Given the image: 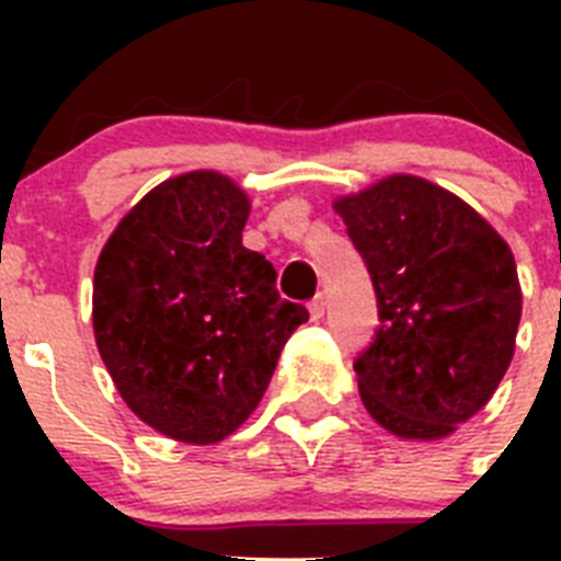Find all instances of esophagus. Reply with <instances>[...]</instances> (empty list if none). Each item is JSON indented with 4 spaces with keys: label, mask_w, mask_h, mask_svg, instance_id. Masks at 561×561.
Returning <instances> with one entry per match:
<instances>
[{
    "label": "esophagus",
    "mask_w": 561,
    "mask_h": 561,
    "mask_svg": "<svg viewBox=\"0 0 561 561\" xmlns=\"http://www.w3.org/2000/svg\"><path fill=\"white\" fill-rule=\"evenodd\" d=\"M309 314H311V320H320V317L325 314V297L323 295H317L314 300H311Z\"/></svg>",
    "instance_id": "34e87169"
}]
</instances>
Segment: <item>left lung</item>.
Listing matches in <instances>:
<instances>
[{
  "label": "left lung",
  "instance_id": "left-lung-1",
  "mask_svg": "<svg viewBox=\"0 0 561 561\" xmlns=\"http://www.w3.org/2000/svg\"><path fill=\"white\" fill-rule=\"evenodd\" d=\"M379 300L354 362L365 410L404 440L449 438L489 404L517 345L523 289L512 247L447 187L390 173L336 196Z\"/></svg>",
  "mask_w": 561,
  "mask_h": 561
}]
</instances>
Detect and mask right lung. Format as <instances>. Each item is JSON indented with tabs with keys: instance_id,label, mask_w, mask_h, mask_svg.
<instances>
[{
	"instance_id": "right-lung-1",
	"label": "right lung",
	"mask_w": 561,
	"mask_h": 561,
	"mask_svg": "<svg viewBox=\"0 0 561 561\" xmlns=\"http://www.w3.org/2000/svg\"><path fill=\"white\" fill-rule=\"evenodd\" d=\"M252 202L219 171L160 182L98 255V354L142 424L193 447L236 433L264 399L286 340L309 320L241 244Z\"/></svg>"
}]
</instances>
